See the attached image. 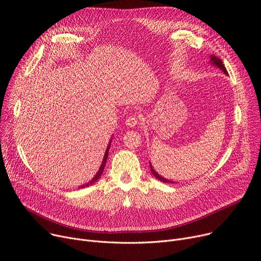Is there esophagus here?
<instances>
[{
    "mask_svg": "<svg viewBox=\"0 0 261 261\" xmlns=\"http://www.w3.org/2000/svg\"><path fill=\"white\" fill-rule=\"evenodd\" d=\"M138 122H139V117L136 115H131L126 119V126L129 128H133L138 125Z\"/></svg>",
    "mask_w": 261,
    "mask_h": 261,
    "instance_id": "34e87169",
    "label": "esophagus"
}]
</instances>
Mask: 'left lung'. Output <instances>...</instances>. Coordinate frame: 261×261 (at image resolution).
Here are the masks:
<instances>
[{
    "label": "left lung",
    "instance_id": "obj_1",
    "mask_svg": "<svg viewBox=\"0 0 261 261\" xmlns=\"http://www.w3.org/2000/svg\"><path fill=\"white\" fill-rule=\"evenodd\" d=\"M210 61H211V63H212L213 65L217 66L218 68H220V70H221L225 75H228V74H227V71H226V68H225V66H224V64L222 63V61H221L220 58H218V57L214 56V55H212ZM149 163H150V162H149ZM150 170H151L152 174L156 177L158 180H160L161 182H164V183H172V184L176 183V182H173V181H171V180H167V179H165V177H164V176L160 175V174L153 169V167H152V165H151V163H150Z\"/></svg>",
    "mask_w": 261,
    "mask_h": 261
}]
</instances>
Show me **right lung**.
<instances>
[{
	"mask_svg": "<svg viewBox=\"0 0 261 261\" xmlns=\"http://www.w3.org/2000/svg\"><path fill=\"white\" fill-rule=\"evenodd\" d=\"M111 142H112V138H111V140H110V142H109V144H108V147H107V149H106V152H105V155H103V159H102V162H101V165H100V167H99V169H98L97 173H96V174L94 175V177H93V179H92L90 182H88V183H86V184H84V185L79 186L78 188H85V187H88V186L92 185L93 183H96V182L98 181V179L100 177V175H101V174H102V172H103L105 166H106V163H107V160H108L109 149H110V146H111Z\"/></svg>",
	"mask_w": 261,
	"mask_h": 261,
	"instance_id": "1",
	"label": "right lung"
}]
</instances>
